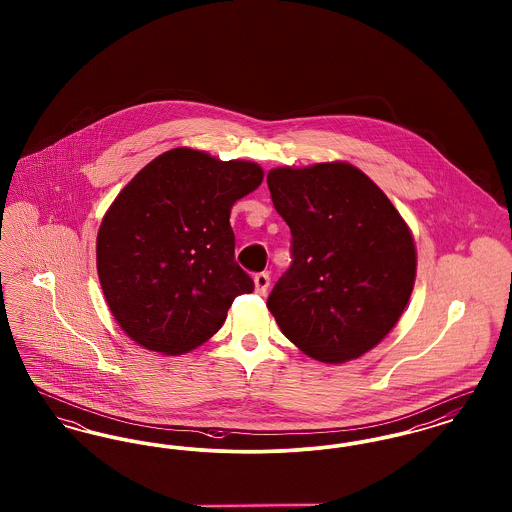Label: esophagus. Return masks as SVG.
Wrapping results in <instances>:
<instances>
[{
    "label": "esophagus",
    "mask_w": 512,
    "mask_h": 512,
    "mask_svg": "<svg viewBox=\"0 0 512 512\" xmlns=\"http://www.w3.org/2000/svg\"><path fill=\"white\" fill-rule=\"evenodd\" d=\"M253 280H255V290H257V293L265 295L268 286H270V276H268V272H257Z\"/></svg>",
    "instance_id": "esophagus-1"
}]
</instances>
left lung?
<instances>
[{
	"mask_svg": "<svg viewBox=\"0 0 512 512\" xmlns=\"http://www.w3.org/2000/svg\"><path fill=\"white\" fill-rule=\"evenodd\" d=\"M268 190L292 232V265L268 295L282 334L322 363L361 357L403 315L413 236L386 194L347 163L272 169Z\"/></svg>",
	"mask_w": 512,
	"mask_h": 512,
	"instance_id": "1",
	"label": "left lung"
}]
</instances>
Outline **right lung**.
<instances>
[{
    "mask_svg": "<svg viewBox=\"0 0 512 512\" xmlns=\"http://www.w3.org/2000/svg\"><path fill=\"white\" fill-rule=\"evenodd\" d=\"M263 182L249 161H219L176 147L153 159L105 213L98 232L99 284L122 330L165 355L190 351L251 293L234 259L232 205Z\"/></svg>",
    "mask_w": 512,
    "mask_h": 512,
    "instance_id": "add662e5",
    "label": "right lung"
}]
</instances>
